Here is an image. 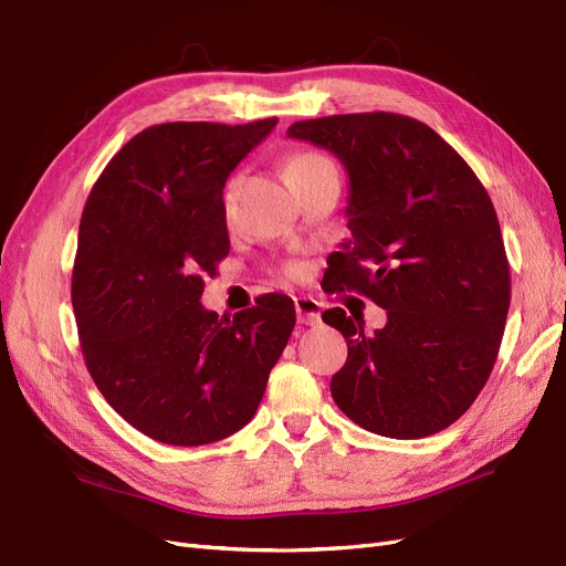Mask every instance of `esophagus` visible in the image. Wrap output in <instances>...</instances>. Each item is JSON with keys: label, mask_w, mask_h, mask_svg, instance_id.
I'll use <instances>...</instances> for the list:
<instances>
[{"label": "esophagus", "mask_w": 566, "mask_h": 566, "mask_svg": "<svg viewBox=\"0 0 566 566\" xmlns=\"http://www.w3.org/2000/svg\"><path fill=\"white\" fill-rule=\"evenodd\" d=\"M296 305V315H298V322L301 324H307V326H315L322 322V303L313 296H298L294 301Z\"/></svg>", "instance_id": "1"}]
</instances>
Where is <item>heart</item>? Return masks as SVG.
Wrapping results in <instances>:
<instances>
[{"mask_svg": "<svg viewBox=\"0 0 566 566\" xmlns=\"http://www.w3.org/2000/svg\"><path fill=\"white\" fill-rule=\"evenodd\" d=\"M324 171H336V167H334V161L329 157H324L319 153L303 150V153H294L284 161V176L289 180V186L296 184V180H301V178L317 176V174H324ZM232 190H234V180L226 188V205H230Z\"/></svg>", "mask_w": 566, "mask_h": 566, "instance_id": "b5f03b06", "label": "heart"}]
</instances>
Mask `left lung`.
Here are the masks:
<instances>
[{
	"label": "left lung",
	"mask_w": 566,
	"mask_h": 566,
	"mask_svg": "<svg viewBox=\"0 0 566 566\" xmlns=\"http://www.w3.org/2000/svg\"><path fill=\"white\" fill-rule=\"evenodd\" d=\"M286 136L334 153L350 178L353 237L329 263L326 289L388 310L374 334L340 307L322 315L348 343L334 402L392 440L449 428L494 369L510 307V265L484 186L440 134L405 115L305 119Z\"/></svg>",
	"instance_id": "1"
}]
</instances>
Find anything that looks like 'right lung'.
<instances>
[{"label":"right lung","mask_w":566,"mask_h":566,"mask_svg":"<svg viewBox=\"0 0 566 566\" xmlns=\"http://www.w3.org/2000/svg\"><path fill=\"white\" fill-rule=\"evenodd\" d=\"M275 124L148 126L86 199L72 268L86 369L107 405L157 442L199 447L244 428L294 332L284 294L228 322L199 303L230 251L226 180Z\"/></svg>","instance_id":"1"}]
</instances>
